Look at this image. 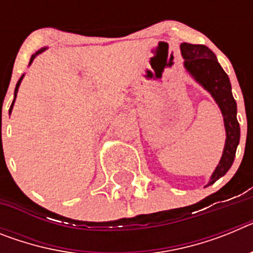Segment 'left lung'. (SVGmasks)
<instances>
[{"instance_id": "8db88e82", "label": "left lung", "mask_w": 253, "mask_h": 253, "mask_svg": "<svg viewBox=\"0 0 253 253\" xmlns=\"http://www.w3.org/2000/svg\"><path fill=\"white\" fill-rule=\"evenodd\" d=\"M181 54L184 57V66L198 84L213 96L220 107L225 126V144L222 158L207 186L213 185L224 176L233 165L237 146L240 143V124L237 120V104L232 95V87L227 73L218 63L215 54L208 46L200 44H181Z\"/></svg>"}]
</instances>
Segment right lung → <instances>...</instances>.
Instances as JSON below:
<instances>
[{"mask_svg": "<svg viewBox=\"0 0 253 253\" xmlns=\"http://www.w3.org/2000/svg\"><path fill=\"white\" fill-rule=\"evenodd\" d=\"M43 50H45V48H42V49H40V50H38L37 53H35V54H33V55H31V58H30V63H29V66H30V64L33 63V60H34V58L37 57L38 54H40V53H42V51H43ZM22 77H24V76H21V77H20L19 82H17V84H16V87H15V97H13V101H12V104H11V106H10V113H11V111H12L13 104H15V100H16V96H17V90H19V86H20V84H21V81H22Z\"/></svg>", "mask_w": 253, "mask_h": 253, "instance_id": "right-lung-1", "label": "right lung"}]
</instances>
